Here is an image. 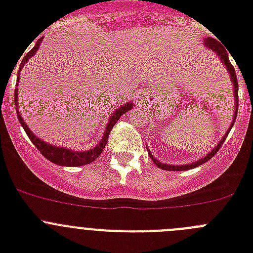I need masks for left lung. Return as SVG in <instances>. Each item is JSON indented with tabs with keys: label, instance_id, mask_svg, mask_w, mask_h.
Returning a JSON list of instances; mask_svg holds the SVG:
<instances>
[{
	"label": "left lung",
	"instance_id": "8db88e82",
	"mask_svg": "<svg viewBox=\"0 0 253 253\" xmlns=\"http://www.w3.org/2000/svg\"><path fill=\"white\" fill-rule=\"evenodd\" d=\"M205 45H208V48L213 49L216 54H218V57L222 59V62L224 63V66H227L228 72H229V76H231V78H232V82H233V84H234V99H236V104L237 105H236V113H234L233 123H232L231 128H229V130H231L232 126H233V124H234V122H236L237 113H238V81H237L236 71H234V67L232 66V63L229 62V57H228L227 50L224 49V46L220 45V43H218V42H216L215 39H213V38H208V39L205 40ZM229 130H228L227 134H225L224 137H223V139L220 140L218 144H216V147L213 149V151L210 152V153H208L204 158H202V160L196 161V162H194V163H190V165H185V166H172V165H165V163L158 162V161L153 157V154H151L148 152L149 157H151V160L153 161L154 165H156L157 167H160L161 169H166V171H186V169H194V167L200 166V165H203V163L208 162V161L213 157V156H215L216 152L219 151V148H220L223 143H224V140H225V138H227Z\"/></svg>",
	"mask_w": 253,
	"mask_h": 253
}]
</instances>
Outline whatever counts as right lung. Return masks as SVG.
I'll return each instance as SVG.
<instances>
[{
	"instance_id": "1",
	"label": "right lung",
	"mask_w": 253,
	"mask_h": 253,
	"mask_svg": "<svg viewBox=\"0 0 253 253\" xmlns=\"http://www.w3.org/2000/svg\"><path fill=\"white\" fill-rule=\"evenodd\" d=\"M40 43H42V39L38 40L37 44L34 45V48L26 53L25 57H24V59L21 60V64H20L19 71H21L22 67H24V64H25L26 62H28V60L35 54V51H37L38 48H39ZM17 84H19V73H17ZM15 105L17 106V87L15 88ZM131 107H133V104H131V102H129V104L119 107V109H118V110L113 114V116L110 118L109 123H107L106 130H105L104 137H102L101 142H100L99 144L95 147V148L90 149V151H86V152H73V151H71V149L50 146V144H48V143L43 142L42 139L37 138V135H35L33 131H30V129L28 128V125H26L25 122L22 120V118H21V115L19 114V111H16V113H17V119H19L20 124L22 125V128H24L25 133L28 134L29 139H30L31 142H33V144L37 147L38 151L43 154L46 160H49L50 162L55 163V165L71 167V166H84V165H88V163L93 162L96 158L99 157L100 154H101V152L104 151L105 146H106L107 139H109V134H110L113 126L116 124V122L120 119V116H122L123 114L126 113L128 110H130Z\"/></svg>"
}]
</instances>
